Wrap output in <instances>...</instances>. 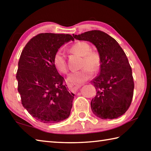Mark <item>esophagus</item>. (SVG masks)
Listing matches in <instances>:
<instances>
[{"label": "esophagus", "mask_w": 151, "mask_h": 151, "mask_svg": "<svg viewBox=\"0 0 151 151\" xmlns=\"http://www.w3.org/2000/svg\"><path fill=\"white\" fill-rule=\"evenodd\" d=\"M83 85H71V84H69L68 85V88H69L72 91H77L78 89L82 86Z\"/></svg>", "instance_id": "obj_1"}]
</instances>
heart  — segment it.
<instances>
[{
	"label": "heart",
	"instance_id": "1",
	"mask_svg": "<svg viewBox=\"0 0 151 151\" xmlns=\"http://www.w3.org/2000/svg\"><path fill=\"white\" fill-rule=\"evenodd\" d=\"M73 52L77 53L83 57L81 70L70 73L66 78V81L71 85H77L91 77L92 71L96 72L101 66V57L95 51L91 50V47L87 42L79 41L74 44L70 48ZM53 64L58 72L63 74L67 73L68 68L66 57L62 50H58L53 57Z\"/></svg>",
	"mask_w": 151,
	"mask_h": 151
}]
</instances>
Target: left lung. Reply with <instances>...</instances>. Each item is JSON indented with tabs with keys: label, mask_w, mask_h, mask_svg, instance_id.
<instances>
[{
	"label": "left lung",
	"mask_w": 151,
	"mask_h": 151,
	"mask_svg": "<svg viewBox=\"0 0 151 151\" xmlns=\"http://www.w3.org/2000/svg\"><path fill=\"white\" fill-rule=\"evenodd\" d=\"M73 35L75 39L93 43L101 57L99 75L91 81L96 91L91 103L92 111L101 119L121 116L131 105L134 86L124 50L115 39L101 30Z\"/></svg>",
	"instance_id": "1"
}]
</instances>
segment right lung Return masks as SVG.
<instances>
[{"label":"right lung","mask_w":151,"mask_h":151,"mask_svg":"<svg viewBox=\"0 0 151 151\" xmlns=\"http://www.w3.org/2000/svg\"><path fill=\"white\" fill-rule=\"evenodd\" d=\"M74 40L70 35L40 33L30 39L20 55L17 73L22 106L43 123H57L70 114L75 94L53 64L61 46Z\"/></svg>","instance_id":"add662e5"}]
</instances>
